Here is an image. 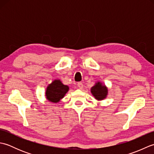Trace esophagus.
Here are the masks:
<instances>
[{
  "label": "esophagus",
  "mask_w": 154,
  "mask_h": 154,
  "mask_svg": "<svg viewBox=\"0 0 154 154\" xmlns=\"http://www.w3.org/2000/svg\"><path fill=\"white\" fill-rule=\"evenodd\" d=\"M77 86H78V87L79 88V89H83V83H81V82H79L77 83Z\"/></svg>",
  "instance_id": "1"
}]
</instances>
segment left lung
Instances as JSON below:
<instances>
[{
    "label": "left lung",
    "instance_id": "1",
    "mask_svg": "<svg viewBox=\"0 0 154 154\" xmlns=\"http://www.w3.org/2000/svg\"><path fill=\"white\" fill-rule=\"evenodd\" d=\"M91 91L94 98L97 100H103L105 99L108 93L107 88L104 85H103L100 82H98L94 85L91 88Z\"/></svg>",
    "mask_w": 154,
    "mask_h": 154
}]
</instances>
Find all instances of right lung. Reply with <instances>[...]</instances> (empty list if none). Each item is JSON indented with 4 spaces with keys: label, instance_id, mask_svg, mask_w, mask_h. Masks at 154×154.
I'll return each mask as SVG.
<instances>
[{
    "label": "right lung",
    "instance_id": "add662e5",
    "mask_svg": "<svg viewBox=\"0 0 154 154\" xmlns=\"http://www.w3.org/2000/svg\"><path fill=\"white\" fill-rule=\"evenodd\" d=\"M69 91V87L65 85L60 80H54L47 87L45 96L50 102L58 103Z\"/></svg>",
    "mask_w": 154,
    "mask_h": 154
}]
</instances>
